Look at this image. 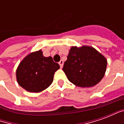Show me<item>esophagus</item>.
Here are the masks:
<instances>
[{"label":"esophagus","mask_w":124,"mask_h":124,"mask_svg":"<svg viewBox=\"0 0 124 124\" xmlns=\"http://www.w3.org/2000/svg\"><path fill=\"white\" fill-rule=\"evenodd\" d=\"M59 64H60V68H62V67H63V64H64V61L62 60H61L59 62Z\"/></svg>","instance_id":"34e87169"}]
</instances>
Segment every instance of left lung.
I'll return each mask as SVG.
<instances>
[{
  "instance_id": "1",
  "label": "left lung",
  "mask_w": 124,
  "mask_h": 124,
  "mask_svg": "<svg viewBox=\"0 0 124 124\" xmlns=\"http://www.w3.org/2000/svg\"><path fill=\"white\" fill-rule=\"evenodd\" d=\"M107 66L106 58L91 46H72L62 70L68 80L82 88L92 87L104 76Z\"/></svg>"
}]
</instances>
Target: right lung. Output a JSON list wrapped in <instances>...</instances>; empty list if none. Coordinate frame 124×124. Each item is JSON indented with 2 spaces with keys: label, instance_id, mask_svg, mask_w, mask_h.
<instances>
[{
  "label": "right lung",
  "instance_id": "add662e5",
  "mask_svg": "<svg viewBox=\"0 0 124 124\" xmlns=\"http://www.w3.org/2000/svg\"><path fill=\"white\" fill-rule=\"evenodd\" d=\"M59 68L60 65L51 56H44L41 50L32 52L18 66V83L26 91L40 92L52 83L54 73Z\"/></svg>",
  "mask_w": 124,
  "mask_h": 124
}]
</instances>
